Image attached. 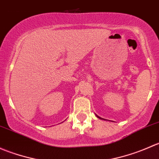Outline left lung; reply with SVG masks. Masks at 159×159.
<instances>
[{
    "label": "left lung",
    "mask_w": 159,
    "mask_h": 159,
    "mask_svg": "<svg viewBox=\"0 0 159 159\" xmlns=\"http://www.w3.org/2000/svg\"><path fill=\"white\" fill-rule=\"evenodd\" d=\"M96 116H97V118H98L99 119H102V120H105V119H104V118H101V117H99L98 115H96Z\"/></svg>",
    "instance_id": "1"
}]
</instances>
